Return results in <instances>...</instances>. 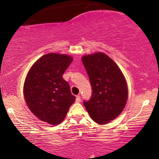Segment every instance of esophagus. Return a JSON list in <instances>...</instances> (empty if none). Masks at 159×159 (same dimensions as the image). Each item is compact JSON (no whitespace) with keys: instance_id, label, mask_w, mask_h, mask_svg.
<instances>
[{"instance_id":"34e87169","label":"esophagus","mask_w":159,"mask_h":159,"mask_svg":"<svg viewBox=\"0 0 159 159\" xmlns=\"http://www.w3.org/2000/svg\"><path fill=\"white\" fill-rule=\"evenodd\" d=\"M80 101H81V98H80V95H77V96H76V101L80 102Z\"/></svg>"}]
</instances>
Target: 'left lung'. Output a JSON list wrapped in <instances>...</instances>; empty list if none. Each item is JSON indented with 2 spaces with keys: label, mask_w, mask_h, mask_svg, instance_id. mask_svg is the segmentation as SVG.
Masks as SVG:
<instances>
[{
  "label": "left lung",
  "mask_w": 159,
  "mask_h": 159,
  "mask_svg": "<svg viewBox=\"0 0 159 159\" xmlns=\"http://www.w3.org/2000/svg\"><path fill=\"white\" fill-rule=\"evenodd\" d=\"M82 61L93 89L92 96L84 105L95 122L106 125L116 118L127 103L125 77L118 65L102 52L83 56Z\"/></svg>",
  "instance_id": "1"
}]
</instances>
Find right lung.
<instances>
[{
    "label": "right lung",
    "mask_w": 159,
    "mask_h": 159,
    "mask_svg": "<svg viewBox=\"0 0 159 159\" xmlns=\"http://www.w3.org/2000/svg\"><path fill=\"white\" fill-rule=\"evenodd\" d=\"M73 61L66 54L43 56L32 65L24 84V96L32 114L51 125L62 122L76 98L62 75Z\"/></svg>",
    "instance_id": "right-lung-1"
}]
</instances>
